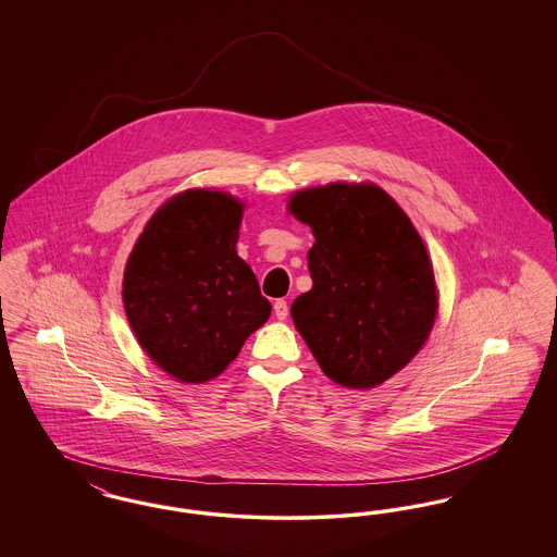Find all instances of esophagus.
I'll return each instance as SVG.
<instances>
[{"instance_id":"1","label":"esophagus","mask_w":557,"mask_h":557,"mask_svg":"<svg viewBox=\"0 0 557 557\" xmlns=\"http://www.w3.org/2000/svg\"><path fill=\"white\" fill-rule=\"evenodd\" d=\"M273 311H275V318L282 319V321L288 318V313H290V309H288V302H286L284 298L275 300V305H273Z\"/></svg>"}]
</instances>
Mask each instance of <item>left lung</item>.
<instances>
[{
  "label": "left lung",
  "mask_w": 557,
  "mask_h": 557,
  "mask_svg": "<svg viewBox=\"0 0 557 557\" xmlns=\"http://www.w3.org/2000/svg\"><path fill=\"white\" fill-rule=\"evenodd\" d=\"M290 212L313 230V288L292 319L321 371L346 388H373L422 348L436 318L424 242L380 187L330 184L294 194Z\"/></svg>",
  "instance_id": "obj_1"
}]
</instances>
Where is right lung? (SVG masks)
Masks as SVG:
<instances>
[{
	"mask_svg": "<svg viewBox=\"0 0 557 557\" xmlns=\"http://www.w3.org/2000/svg\"><path fill=\"white\" fill-rule=\"evenodd\" d=\"M239 223L242 205L230 194L187 189L154 212L125 267L133 334L182 382L223 373L271 313L236 252Z\"/></svg>",
	"mask_w": 557,
	"mask_h": 557,
	"instance_id": "1",
	"label": "right lung"
}]
</instances>
